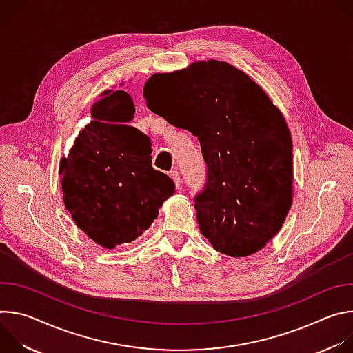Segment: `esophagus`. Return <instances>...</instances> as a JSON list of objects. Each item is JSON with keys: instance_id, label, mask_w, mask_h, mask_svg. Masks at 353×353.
<instances>
[{"instance_id": "esophagus-1", "label": "esophagus", "mask_w": 353, "mask_h": 353, "mask_svg": "<svg viewBox=\"0 0 353 353\" xmlns=\"http://www.w3.org/2000/svg\"><path fill=\"white\" fill-rule=\"evenodd\" d=\"M170 177L173 179V181H174L176 187H180L181 179H180V174H179V172H177V170H172V172H170Z\"/></svg>"}]
</instances>
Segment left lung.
<instances>
[{
    "label": "left lung",
    "instance_id": "8db88e82",
    "mask_svg": "<svg viewBox=\"0 0 353 353\" xmlns=\"http://www.w3.org/2000/svg\"><path fill=\"white\" fill-rule=\"evenodd\" d=\"M143 97L150 112L201 143L207 183L194 198L201 233L230 257L261 250L292 205V138L279 109L247 74L216 60L152 75Z\"/></svg>",
    "mask_w": 353,
    "mask_h": 353
}]
</instances>
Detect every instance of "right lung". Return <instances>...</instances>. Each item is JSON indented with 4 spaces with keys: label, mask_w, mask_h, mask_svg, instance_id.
<instances>
[{
    "label": "right lung",
    "mask_w": 353,
    "mask_h": 353,
    "mask_svg": "<svg viewBox=\"0 0 353 353\" xmlns=\"http://www.w3.org/2000/svg\"><path fill=\"white\" fill-rule=\"evenodd\" d=\"M92 121L60 162L64 205L72 221L105 248L131 243L174 194L173 180L152 168V143L132 125L135 106L124 90H106Z\"/></svg>",
    "instance_id": "right-lung-1"
}]
</instances>
